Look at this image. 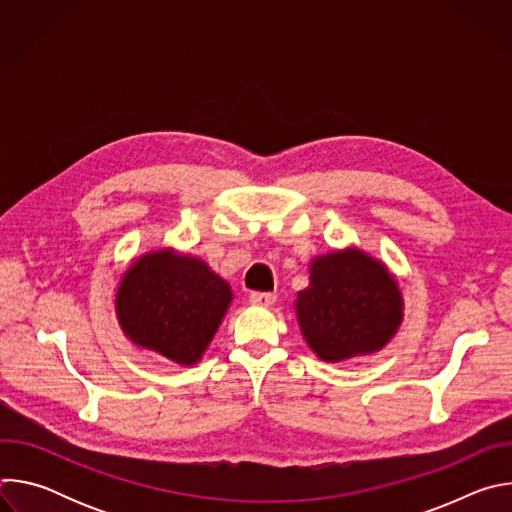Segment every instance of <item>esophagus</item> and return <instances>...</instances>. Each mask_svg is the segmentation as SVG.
<instances>
[{
	"label": "esophagus",
	"mask_w": 512,
	"mask_h": 512,
	"mask_svg": "<svg viewBox=\"0 0 512 512\" xmlns=\"http://www.w3.org/2000/svg\"><path fill=\"white\" fill-rule=\"evenodd\" d=\"M249 300H251L253 306L269 308V306H273V302H275V294H269V291H253V294L249 296Z\"/></svg>",
	"instance_id": "obj_1"
}]
</instances>
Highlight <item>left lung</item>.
I'll use <instances>...</instances> for the list:
<instances>
[{"mask_svg":"<svg viewBox=\"0 0 512 512\" xmlns=\"http://www.w3.org/2000/svg\"><path fill=\"white\" fill-rule=\"evenodd\" d=\"M296 312L310 348L338 362L383 348L401 324L403 300L381 261L348 249L312 261Z\"/></svg>","mask_w":512,"mask_h":512,"instance_id":"1","label":"left lung"}]
</instances>
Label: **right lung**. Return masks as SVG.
<instances>
[{"label": "right lung", "mask_w": 512, "mask_h": 512, "mask_svg": "<svg viewBox=\"0 0 512 512\" xmlns=\"http://www.w3.org/2000/svg\"><path fill=\"white\" fill-rule=\"evenodd\" d=\"M233 300L231 285L200 259L156 251L137 259L117 289V318L139 346L194 364Z\"/></svg>", "instance_id": "add662e5"}]
</instances>
